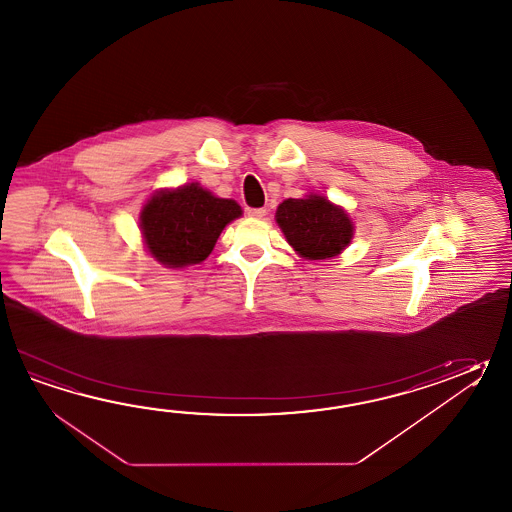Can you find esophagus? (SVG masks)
I'll use <instances>...</instances> for the list:
<instances>
[{"label":"esophagus","instance_id":"34e87169","mask_svg":"<svg viewBox=\"0 0 512 512\" xmlns=\"http://www.w3.org/2000/svg\"><path fill=\"white\" fill-rule=\"evenodd\" d=\"M266 215V209L264 208H250L248 209V217L251 219H261Z\"/></svg>","mask_w":512,"mask_h":512}]
</instances>
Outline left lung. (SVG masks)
<instances>
[{
    "label": "left lung",
    "mask_w": 512,
    "mask_h": 512,
    "mask_svg": "<svg viewBox=\"0 0 512 512\" xmlns=\"http://www.w3.org/2000/svg\"><path fill=\"white\" fill-rule=\"evenodd\" d=\"M277 222L295 251L310 261L341 253L354 231L343 209L317 195L284 200L277 209Z\"/></svg>",
    "instance_id": "obj_1"
}]
</instances>
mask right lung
I'll list each match as a JSON object with an SVG mask.
<instances>
[{
    "instance_id": "add662e5",
    "label": "right lung",
    "mask_w": 512,
    "mask_h": 512,
    "mask_svg": "<svg viewBox=\"0 0 512 512\" xmlns=\"http://www.w3.org/2000/svg\"><path fill=\"white\" fill-rule=\"evenodd\" d=\"M242 215L235 200L217 199L199 184L157 193L140 215L147 250L169 268L199 264L224 226Z\"/></svg>"
}]
</instances>
